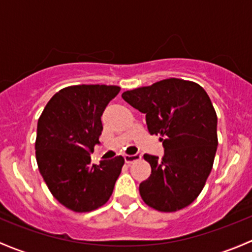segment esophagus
I'll list each match as a JSON object with an SVG mask.
<instances>
[{
	"label": "esophagus",
	"instance_id": "1",
	"mask_svg": "<svg viewBox=\"0 0 252 252\" xmlns=\"http://www.w3.org/2000/svg\"><path fill=\"white\" fill-rule=\"evenodd\" d=\"M124 158H125V161L127 164H132L133 161H137V160H139L142 158V154H139V153H136V154L133 155H124Z\"/></svg>",
	"mask_w": 252,
	"mask_h": 252
}]
</instances>
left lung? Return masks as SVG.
<instances>
[{
    "mask_svg": "<svg viewBox=\"0 0 252 252\" xmlns=\"http://www.w3.org/2000/svg\"><path fill=\"white\" fill-rule=\"evenodd\" d=\"M124 100L145 114L148 131L159 134L164 157L144 154L152 167L139 184L148 206L173 212L188 206L203 190L217 150V115L200 85L166 79L123 93Z\"/></svg>",
    "mask_w": 252,
    "mask_h": 252,
    "instance_id": "obj_1",
    "label": "left lung"
}]
</instances>
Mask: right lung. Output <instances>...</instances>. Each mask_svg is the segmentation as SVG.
<instances>
[{
  "label": "right lung",
  "instance_id": "add662e5",
  "mask_svg": "<svg viewBox=\"0 0 252 252\" xmlns=\"http://www.w3.org/2000/svg\"><path fill=\"white\" fill-rule=\"evenodd\" d=\"M120 87L77 85L57 92L37 123L36 161L52 195L75 212H90L110 198L123 157L91 164L99 144L103 111Z\"/></svg>",
  "mask_w": 252,
  "mask_h": 252
}]
</instances>
